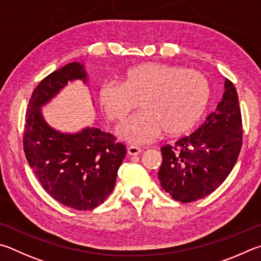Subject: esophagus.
<instances>
[{
    "mask_svg": "<svg viewBox=\"0 0 261 261\" xmlns=\"http://www.w3.org/2000/svg\"><path fill=\"white\" fill-rule=\"evenodd\" d=\"M127 152L130 154V156H138L141 152H142V149L136 147V145H130V147L127 148Z\"/></svg>",
    "mask_w": 261,
    "mask_h": 261,
    "instance_id": "obj_1",
    "label": "esophagus"
}]
</instances>
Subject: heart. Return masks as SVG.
Here are the masks:
<instances>
[{
  "label": "heart",
  "mask_w": 261,
  "mask_h": 261,
  "mask_svg": "<svg viewBox=\"0 0 261 261\" xmlns=\"http://www.w3.org/2000/svg\"><path fill=\"white\" fill-rule=\"evenodd\" d=\"M211 88L207 77L195 70L161 63H144L125 72L121 84L104 82L97 91L99 107L110 121L123 122L120 135L133 143H147L164 133L185 134L203 116Z\"/></svg>",
  "instance_id": "1"
}]
</instances>
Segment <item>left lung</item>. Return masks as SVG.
Here are the masks:
<instances>
[{
    "label": "left lung",
    "instance_id": "8db88e82",
    "mask_svg": "<svg viewBox=\"0 0 261 261\" xmlns=\"http://www.w3.org/2000/svg\"><path fill=\"white\" fill-rule=\"evenodd\" d=\"M243 126L234 84L225 81V93L216 111L197 130L161 148L158 177L163 189L181 203L212 194L229 175L239 157Z\"/></svg>",
    "mask_w": 261,
    "mask_h": 261
}]
</instances>
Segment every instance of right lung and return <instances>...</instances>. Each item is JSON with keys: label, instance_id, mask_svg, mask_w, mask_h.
<instances>
[{"label": "right lung", "instance_id": "add662e5", "mask_svg": "<svg viewBox=\"0 0 261 261\" xmlns=\"http://www.w3.org/2000/svg\"><path fill=\"white\" fill-rule=\"evenodd\" d=\"M73 80L87 82L80 63H68L36 86L27 105L22 144L43 189L58 203L87 211L97 207L112 193L127 150L99 128L87 127L79 133L65 134L44 121L41 107Z\"/></svg>", "mask_w": 261, "mask_h": 261}]
</instances>
